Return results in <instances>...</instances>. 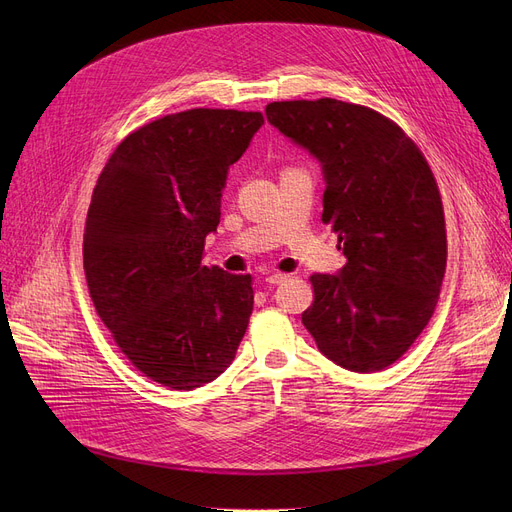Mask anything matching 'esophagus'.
<instances>
[{
    "label": "esophagus",
    "instance_id": "obj_1",
    "mask_svg": "<svg viewBox=\"0 0 512 512\" xmlns=\"http://www.w3.org/2000/svg\"><path fill=\"white\" fill-rule=\"evenodd\" d=\"M286 278H288L286 274H270V276H265V282L270 284V286H278V284H282Z\"/></svg>",
    "mask_w": 512,
    "mask_h": 512
}]
</instances>
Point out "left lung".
<instances>
[{
  "label": "left lung",
  "mask_w": 512,
  "mask_h": 512,
  "mask_svg": "<svg viewBox=\"0 0 512 512\" xmlns=\"http://www.w3.org/2000/svg\"><path fill=\"white\" fill-rule=\"evenodd\" d=\"M265 116L319 161L321 220L346 257L336 274L311 276L303 326L336 365L380 371L409 351L440 297L446 228L434 174L400 126L369 107L274 101Z\"/></svg>",
  "instance_id": "obj_1"
}]
</instances>
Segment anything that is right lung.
I'll return each instance as SVG.
<instances>
[{"label":"right lung","mask_w":512,"mask_h":512,"mask_svg":"<svg viewBox=\"0 0 512 512\" xmlns=\"http://www.w3.org/2000/svg\"><path fill=\"white\" fill-rule=\"evenodd\" d=\"M259 112L188 110L116 147L91 197L83 259L93 305L147 378L193 390L232 363L253 313L251 276L203 265L228 170Z\"/></svg>","instance_id":"right-lung-1"}]
</instances>
